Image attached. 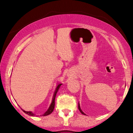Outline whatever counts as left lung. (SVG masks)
I'll return each mask as SVG.
<instances>
[{
	"mask_svg": "<svg viewBox=\"0 0 133 133\" xmlns=\"http://www.w3.org/2000/svg\"><path fill=\"white\" fill-rule=\"evenodd\" d=\"M78 108H79V111H81V113L82 114H84V115H85V113H84V112H83V111H82V110H81V107H80V104H79V103H78Z\"/></svg>",
	"mask_w": 133,
	"mask_h": 133,
	"instance_id": "obj_1",
	"label": "left lung"
}]
</instances>
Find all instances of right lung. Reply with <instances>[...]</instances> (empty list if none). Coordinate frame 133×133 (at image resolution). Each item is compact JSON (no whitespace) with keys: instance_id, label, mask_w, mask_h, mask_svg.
Returning a JSON list of instances; mask_svg holds the SVG:
<instances>
[{"instance_id":"obj_1","label":"right lung","mask_w":133,"mask_h":133,"mask_svg":"<svg viewBox=\"0 0 133 133\" xmlns=\"http://www.w3.org/2000/svg\"><path fill=\"white\" fill-rule=\"evenodd\" d=\"M62 85V83H58L57 87H56V90H55V91H54L53 96H52V101H51V104H50V107H49L46 111L45 112L44 114H42V115H41V116H48V115H49V114H50L51 113L52 111H53L54 108V106H55L56 96V94H57V92L58 91H59V89L60 88V87H61ZM22 110L23 111V112H24L25 113H26V114H28V115H29V116H36V114H34L33 112H32V111H24L23 110Z\"/></svg>"}]
</instances>
